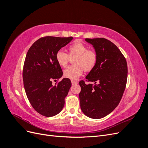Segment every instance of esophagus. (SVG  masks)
<instances>
[{"instance_id": "34e87169", "label": "esophagus", "mask_w": 148, "mask_h": 148, "mask_svg": "<svg viewBox=\"0 0 148 148\" xmlns=\"http://www.w3.org/2000/svg\"><path fill=\"white\" fill-rule=\"evenodd\" d=\"M71 84H72L73 85H74V84H78V82L74 81V80H71Z\"/></svg>"}]
</instances>
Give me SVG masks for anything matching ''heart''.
Listing matches in <instances>:
<instances>
[{
	"mask_svg": "<svg viewBox=\"0 0 148 148\" xmlns=\"http://www.w3.org/2000/svg\"><path fill=\"white\" fill-rule=\"evenodd\" d=\"M74 65L64 71V77L71 79H77L83 74L84 69L89 71L95 68L97 62V53L94 49L81 42L76 41L68 47V53L59 51L56 53L57 63L62 67L67 66L70 58H73Z\"/></svg>",
	"mask_w": 148,
	"mask_h": 148,
	"instance_id": "heart-1",
	"label": "heart"
}]
</instances>
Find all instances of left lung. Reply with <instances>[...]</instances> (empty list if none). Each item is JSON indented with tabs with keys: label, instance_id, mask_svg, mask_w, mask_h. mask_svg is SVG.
Masks as SVG:
<instances>
[{
	"label": "left lung",
	"instance_id": "8db88e82",
	"mask_svg": "<svg viewBox=\"0 0 148 148\" xmlns=\"http://www.w3.org/2000/svg\"><path fill=\"white\" fill-rule=\"evenodd\" d=\"M97 53V62L86 77L79 82L80 107L84 115L95 119L112 112L122 99L127 84L128 68L126 59L115 44L105 38L85 39Z\"/></svg>",
	"mask_w": 148,
	"mask_h": 148
}]
</instances>
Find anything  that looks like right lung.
<instances>
[{"label": "right lung", "mask_w": 148, "mask_h": 148, "mask_svg": "<svg viewBox=\"0 0 148 148\" xmlns=\"http://www.w3.org/2000/svg\"><path fill=\"white\" fill-rule=\"evenodd\" d=\"M73 37L46 36L39 39L26 53L23 70L25 90L34 109L45 117L59 114L71 86L69 78L55 85L63 72L56 60V53L68 44Z\"/></svg>", "instance_id": "obj_1"}]
</instances>
